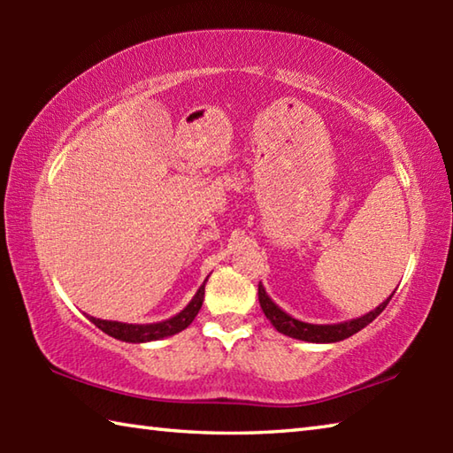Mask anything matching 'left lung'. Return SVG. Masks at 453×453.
Segmentation results:
<instances>
[{"instance_id": "8db88e82", "label": "left lung", "mask_w": 453, "mask_h": 453, "mask_svg": "<svg viewBox=\"0 0 453 453\" xmlns=\"http://www.w3.org/2000/svg\"><path fill=\"white\" fill-rule=\"evenodd\" d=\"M392 296H389L383 303H380L373 311L365 313V316L357 318V319L343 321V324H334V326H316V324H305V321L288 316L286 311L280 310L278 305L270 300V296L265 294L262 283L257 286L259 305H262L265 318L272 321V326L283 335L296 337V340H303V342H313V343L342 342V340H346V337L357 334L359 329H364L367 324H372V321L378 318L383 310H386V305L389 303V300H392Z\"/></svg>"}]
</instances>
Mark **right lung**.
<instances>
[{
    "mask_svg": "<svg viewBox=\"0 0 453 453\" xmlns=\"http://www.w3.org/2000/svg\"><path fill=\"white\" fill-rule=\"evenodd\" d=\"M208 281V280H205ZM205 281L203 286L197 289V294L194 296V300L188 303L186 310H181L178 316H173L172 319L159 321V324H145V326H134V324H121V321H107V319H97V318H89L91 324H96L102 332L107 335L116 337V340L121 342H132V343H143V342H153V340H162V337L180 334L181 329H186L194 318L197 316L199 308L203 303V291H205Z\"/></svg>",
    "mask_w": 453,
    "mask_h": 453,
    "instance_id": "right-lung-1",
    "label": "right lung"
}]
</instances>
